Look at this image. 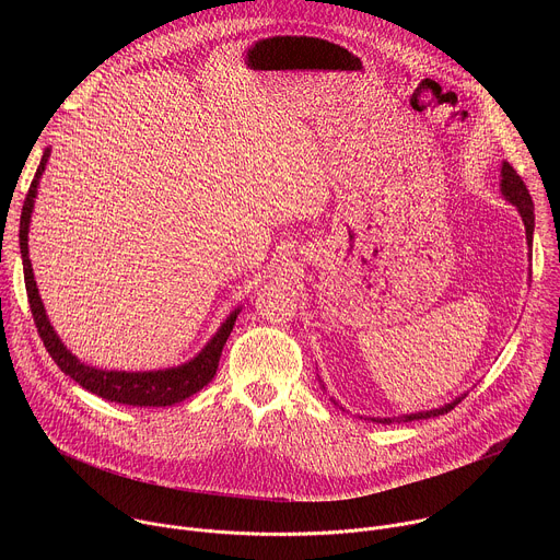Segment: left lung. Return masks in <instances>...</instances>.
Here are the masks:
<instances>
[{"label":"left lung","instance_id":"1","mask_svg":"<svg viewBox=\"0 0 560 560\" xmlns=\"http://www.w3.org/2000/svg\"><path fill=\"white\" fill-rule=\"evenodd\" d=\"M501 195L505 197V201H510L512 206H516L518 214L523 217V223H525V236H527V246H529V259H532V236H534V203H532V197H529V190L527 186L523 184V179L518 177V173L508 164L503 162L501 166ZM532 277V275H529ZM326 389V387H324ZM465 398V394H460L458 398H454L452 404H445L441 408H434V410H425V412H415V415H404V417H387V419H374L370 417L368 421H374V423H383V425H389V423H408V421H419V419H432V417H441V415H447L454 406H458ZM335 401V398H332ZM335 406H339L335 401ZM343 410V408H341ZM363 419V417H361Z\"/></svg>","mask_w":560,"mask_h":560}]
</instances>
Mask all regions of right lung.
Returning a JSON list of instances; mask_svg holds the SVG:
<instances>
[{
	"label": "right lung",
	"mask_w": 560,
	"mask_h": 560,
	"mask_svg": "<svg viewBox=\"0 0 560 560\" xmlns=\"http://www.w3.org/2000/svg\"><path fill=\"white\" fill-rule=\"evenodd\" d=\"M50 156V148L44 150V156L39 162V168L35 173V179L28 188L24 208H22V219H20V253H22V264H24V281H26V294L31 303V312L35 318L37 332L48 350V354L55 359L59 370L68 374L74 383L82 385L84 389L106 398V401L113 404H124L132 408H166L182 404L184 398L197 394L203 385H208L219 365L221 350L232 332V326L236 322V314L242 312V307H234L221 328L214 332V337L201 348L197 357L190 361L177 365V368H166V370H145V372H126V370H102L89 363L79 361L57 337L55 328L48 322L46 307L42 303L37 281L33 275L31 257H28V228H31V214L35 208V197L39 188V179L46 171Z\"/></svg>",
	"instance_id": "right-lung-1"
}]
</instances>
